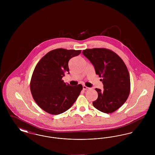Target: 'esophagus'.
<instances>
[{
  "label": "esophagus",
  "mask_w": 155,
  "mask_h": 155,
  "mask_svg": "<svg viewBox=\"0 0 155 155\" xmlns=\"http://www.w3.org/2000/svg\"><path fill=\"white\" fill-rule=\"evenodd\" d=\"M89 89V88L87 87V86L83 85V89H84V90H87V89Z\"/></svg>",
  "instance_id": "obj_1"
}]
</instances>
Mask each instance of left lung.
I'll return each mask as SVG.
<instances>
[{"label":"left lung","instance_id":"obj_1","mask_svg":"<svg viewBox=\"0 0 155 155\" xmlns=\"http://www.w3.org/2000/svg\"><path fill=\"white\" fill-rule=\"evenodd\" d=\"M83 54L94 66L102 81L103 90L95 89L98 97L94 106L102 112L111 113L127 101L130 92V77L127 66L115 52L105 48L87 49Z\"/></svg>","mask_w":155,"mask_h":155}]
</instances>
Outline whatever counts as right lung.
<instances>
[{
	"label": "right lung",
	"mask_w": 155,
	"mask_h": 155,
	"mask_svg": "<svg viewBox=\"0 0 155 155\" xmlns=\"http://www.w3.org/2000/svg\"><path fill=\"white\" fill-rule=\"evenodd\" d=\"M81 51L56 49L46 54L35 67L30 89L37 104L46 112L59 114L68 110L80 95L82 85L71 86L62 80L69 74L68 61Z\"/></svg>",
	"instance_id": "obj_1"
}]
</instances>
